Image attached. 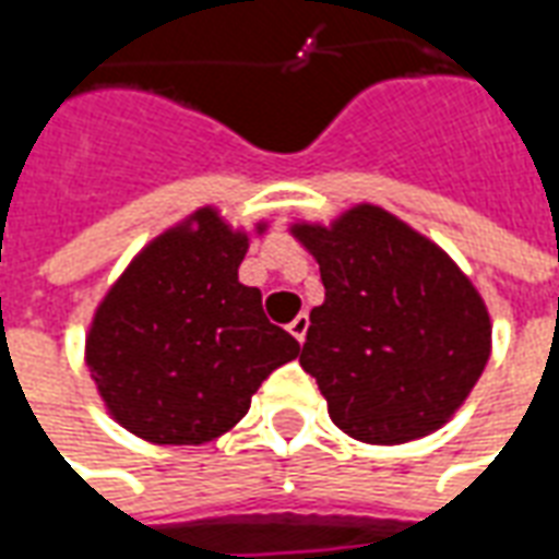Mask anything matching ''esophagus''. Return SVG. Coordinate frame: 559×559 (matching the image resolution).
<instances>
[{
  "label": "esophagus",
  "mask_w": 559,
  "mask_h": 559,
  "mask_svg": "<svg viewBox=\"0 0 559 559\" xmlns=\"http://www.w3.org/2000/svg\"><path fill=\"white\" fill-rule=\"evenodd\" d=\"M307 328H310V316H307V312H300V316H295V319H292V324H288V334L295 336L298 343H304Z\"/></svg>",
  "instance_id": "obj_1"
}]
</instances>
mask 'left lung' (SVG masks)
Returning a JSON list of instances; mask_svg holds the SVG:
<instances>
[{
	"mask_svg": "<svg viewBox=\"0 0 559 559\" xmlns=\"http://www.w3.org/2000/svg\"><path fill=\"white\" fill-rule=\"evenodd\" d=\"M295 235L322 271L300 367L340 430L373 445L427 437L473 391L490 319L473 283L427 237L370 204Z\"/></svg>",
	"mask_w": 559,
	"mask_h": 559,
	"instance_id": "8db88e82",
	"label": "left lung"
}]
</instances>
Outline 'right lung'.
Returning a JSON list of instances; mask_svg holds the SVG:
<instances>
[{"mask_svg": "<svg viewBox=\"0 0 559 559\" xmlns=\"http://www.w3.org/2000/svg\"><path fill=\"white\" fill-rule=\"evenodd\" d=\"M153 240L102 300L86 364L114 418L159 445H201L249 413L261 382L300 355L295 336L237 283L247 237L195 213Z\"/></svg>", "mask_w": 559, "mask_h": 559, "instance_id": "obj_1", "label": "right lung"}]
</instances>
